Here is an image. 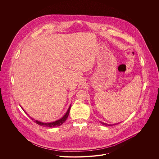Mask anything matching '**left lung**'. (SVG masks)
Wrapping results in <instances>:
<instances>
[{"mask_svg":"<svg viewBox=\"0 0 159 159\" xmlns=\"http://www.w3.org/2000/svg\"><path fill=\"white\" fill-rule=\"evenodd\" d=\"M101 122V124H102V125H106V126H111V125H116V124H106V123H104V122Z\"/></svg>","mask_w":159,"mask_h":159,"instance_id":"left-lung-1","label":"left lung"}]
</instances>
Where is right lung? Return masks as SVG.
Masks as SVG:
<instances>
[{"label": "right lung", "mask_w": 159, "mask_h": 159, "mask_svg": "<svg viewBox=\"0 0 159 159\" xmlns=\"http://www.w3.org/2000/svg\"><path fill=\"white\" fill-rule=\"evenodd\" d=\"M22 108V107H21ZM70 108H71V105H70L69 108H68V110L66 112V113L65 114V115L62 117L59 120H57L54 122H40V121H39V120H34V122L35 123H37V124L41 125V126H43V127H59L60 125H61L62 124H63V123L67 120V117H68V114L70 113ZM23 111H24V110H23ZM25 112V111H24ZM32 118V117H31ZM32 119L33 120L34 119L32 118Z\"/></svg>", "instance_id": "obj_1"}]
</instances>
